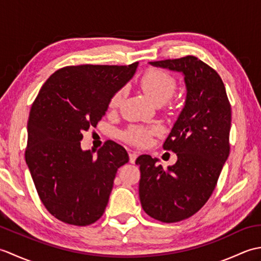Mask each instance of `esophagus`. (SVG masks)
Returning a JSON list of instances; mask_svg holds the SVG:
<instances>
[{"mask_svg": "<svg viewBox=\"0 0 261 261\" xmlns=\"http://www.w3.org/2000/svg\"><path fill=\"white\" fill-rule=\"evenodd\" d=\"M138 156H139V153L136 152V151H131V152L129 153L130 163H131V164H135V162H136V159L138 158Z\"/></svg>", "mask_w": 261, "mask_h": 261, "instance_id": "34e87169", "label": "esophagus"}]
</instances>
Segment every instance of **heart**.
<instances>
[{
    "instance_id": "1",
    "label": "heart",
    "mask_w": 261,
    "mask_h": 261,
    "mask_svg": "<svg viewBox=\"0 0 261 261\" xmlns=\"http://www.w3.org/2000/svg\"><path fill=\"white\" fill-rule=\"evenodd\" d=\"M140 86L156 104H163L174 95L177 88V82L167 71L159 68L147 69L140 79ZM125 96V88L116 91L109 102V108L114 110L119 107ZM160 132L159 125H132L122 134L123 140L135 146H146L152 136Z\"/></svg>"
}]
</instances>
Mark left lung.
<instances>
[{"label":"left lung","mask_w":261,"mask_h":261,"mask_svg":"<svg viewBox=\"0 0 261 261\" xmlns=\"http://www.w3.org/2000/svg\"><path fill=\"white\" fill-rule=\"evenodd\" d=\"M180 71L186 84L185 107L164 143L177 154L164 169L157 158L141 154L139 196L143 211L160 222L191 218L212 195L230 153L231 105L216 71L194 56L150 62Z\"/></svg>","instance_id":"8db88e82"}]
</instances>
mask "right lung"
<instances>
[{"label":"right lung","instance_id":"add662e5","mask_svg":"<svg viewBox=\"0 0 261 261\" xmlns=\"http://www.w3.org/2000/svg\"><path fill=\"white\" fill-rule=\"evenodd\" d=\"M137 67L138 63L66 66L49 77L32 103L25 162L42 204L59 221L85 226L103 215L116 171L129 156L107 141L95 157L82 150L81 140Z\"/></svg>","mask_w":261,"mask_h":261}]
</instances>
